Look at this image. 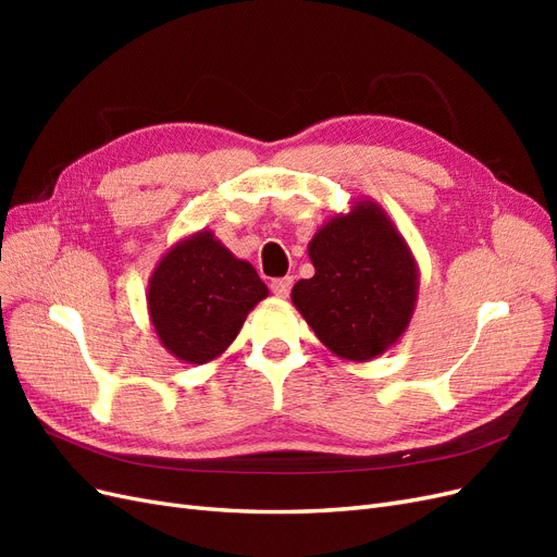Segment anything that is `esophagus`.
<instances>
[{
    "mask_svg": "<svg viewBox=\"0 0 557 557\" xmlns=\"http://www.w3.org/2000/svg\"><path fill=\"white\" fill-rule=\"evenodd\" d=\"M290 288H293V278H290V276L274 278V281H272V293H274L276 297H281V299H285V297L290 295Z\"/></svg>",
    "mask_w": 557,
    "mask_h": 557,
    "instance_id": "1",
    "label": "esophagus"
}]
</instances>
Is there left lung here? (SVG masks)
I'll return each mask as SVG.
<instances>
[{
    "instance_id": "8db88e82",
    "label": "left lung",
    "mask_w": 557,
    "mask_h": 557,
    "mask_svg": "<svg viewBox=\"0 0 557 557\" xmlns=\"http://www.w3.org/2000/svg\"><path fill=\"white\" fill-rule=\"evenodd\" d=\"M315 269L293 288V305L330 352L369 362L407 332L420 272L413 252L379 201L360 197L309 242Z\"/></svg>"
}]
</instances>
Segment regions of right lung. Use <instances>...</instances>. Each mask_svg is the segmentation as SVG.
<instances>
[{
  "mask_svg": "<svg viewBox=\"0 0 557 557\" xmlns=\"http://www.w3.org/2000/svg\"><path fill=\"white\" fill-rule=\"evenodd\" d=\"M267 295L256 267L232 256L205 227L160 258L146 301L160 344L181 362L207 364L237 339L246 315Z\"/></svg>",
  "mask_w": 557,
  "mask_h": 557,
  "instance_id": "right-lung-1",
  "label": "right lung"
}]
</instances>
